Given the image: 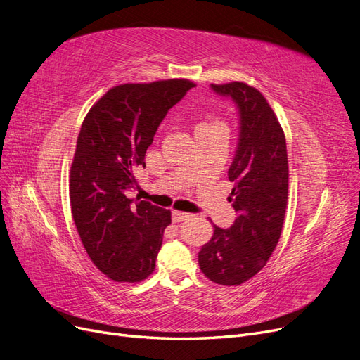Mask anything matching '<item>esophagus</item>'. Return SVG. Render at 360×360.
I'll return each mask as SVG.
<instances>
[{
    "label": "esophagus",
    "instance_id": "obj_1",
    "mask_svg": "<svg viewBox=\"0 0 360 360\" xmlns=\"http://www.w3.org/2000/svg\"><path fill=\"white\" fill-rule=\"evenodd\" d=\"M191 216H192L191 213H186V212H177V210H174V212L171 213V217H172V221H174V222H183V221L189 219Z\"/></svg>",
    "mask_w": 360,
    "mask_h": 360
}]
</instances>
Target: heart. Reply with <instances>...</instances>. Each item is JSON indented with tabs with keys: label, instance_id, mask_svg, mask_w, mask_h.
Here are the masks:
<instances>
[{
	"label": "heart",
	"instance_id": "obj_1",
	"mask_svg": "<svg viewBox=\"0 0 360 360\" xmlns=\"http://www.w3.org/2000/svg\"><path fill=\"white\" fill-rule=\"evenodd\" d=\"M207 129H225V127H224V123L219 122V120L207 118L200 122V124L197 126V132H200V130H207Z\"/></svg>",
	"mask_w": 360,
	"mask_h": 360
}]
</instances>
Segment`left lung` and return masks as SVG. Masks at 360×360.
Returning <instances> with one entry per match:
<instances>
[{
  "label": "left lung",
  "instance_id": "left-lung-1",
  "mask_svg": "<svg viewBox=\"0 0 360 360\" xmlns=\"http://www.w3.org/2000/svg\"><path fill=\"white\" fill-rule=\"evenodd\" d=\"M210 89L230 97L238 114V138L228 179L237 217L213 236L198 254L202 274L221 285H240L263 269L284 224L288 198L287 143L264 96L243 82Z\"/></svg>",
  "mask_w": 360,
  "mask_h": 360
}]
</instances>
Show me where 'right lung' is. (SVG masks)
<instances>
[{"label":"right lung","mask_w":360,"mask_h":360,"mask_svg":"<svg viewBox=\"0 0 360 360\" xmlns=\"http://www.w3.org/2000/svg\"><path fill=\"white\" fill-rule=\"evenodd\" d=\"M192 86L188 79L123 84L86 114L70 168L72 216L86 254L117 282L153 274L171 212L139 198L134 171L146 168V151L162 120Z\"/></svg>","instance_id":"1"}]
</instances>
